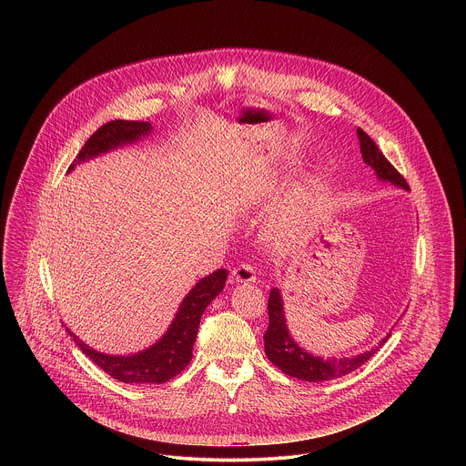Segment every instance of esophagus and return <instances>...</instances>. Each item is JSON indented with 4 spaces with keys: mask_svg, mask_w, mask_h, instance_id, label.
Returning a JSON list of instances; mask_svg holds the SVG:
<instances>
[{
    "mask_svg": "<svg viewBox=\"0 0 466 466\" xmlns=\"http://www.w3.org/2000/svg\"><path fill=\"white\" fill-rule=\"evenodd\" d=\"M257 279V268L249 264L235 267L231 272V281L233 283H251Z\"/></svg>",
    "mask_w": 466,
    "mask_h": 466,
    "instance_id": "obj_1",
    "label": "esophagus"
}]
</instances>
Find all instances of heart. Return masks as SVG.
Wrapping results in <instances>:
<instances>
[{
	"label": "heart",
	"mask_w": 466,
	"mask_h": 466,
	"mask_svg": "<svg viewBox=\"0 0 466 466\" xmlns=\"http://www.w3.org/2000/svg\"><path fill=\"white\" fill-rule=\"evenodd\" d=\"M314 218V198H305L299 202V206L294 209V213L279 222L276 228V238L283 244L298 242L307 228V224Z\"/></svg>",
	"instance_id": "heart-1"
}]
</instances>
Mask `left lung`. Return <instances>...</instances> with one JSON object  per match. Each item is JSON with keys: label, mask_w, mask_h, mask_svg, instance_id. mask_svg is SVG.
I'll return each instance as SVG.
<instances>
[{"label": "left lung", "mask_w": 466, "mask_h": 466, "mask_svg": "<svg viewBox=\"0 0 466 466\" xmlns=\"http://www.w3.org/2000/svg\"><path fill=\"white\" fill-rule=\"evenodd\" d=\"M359 143H360V152L362 159L368 167H371L380 181L391 183L399 188L409 190L405 179L399 174V170L386 159V156L379 150L375 141L364 133L362 129H357ZM268 327H267L264 342H266L267 359L278 366L285 375L307 380V382H325V380H333L339 377H344L357 368H360L364 362H368L379 348L391 337V332L388 333L377 348L353 355V357H342V359H323L316 357L309 351H305L289 333L287 329V319L283 312V299L278 289H272L268 294Z\"/></svg>", "instance_id": "left-lung-1"}]
</instances>
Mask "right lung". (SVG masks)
Listing matches in <instances>:
<instances>
[{
    "instance_id": "1",
    "label": "right lung",
    "mask_w": 466,
    "mask_h": 466,
    "mask_svg": "<svg viewBox=\"0 0 466 466\" xmlns=\"http://www.w3.org/2000/svg\"><path fill=\"white\" fill-rule=\"evenodd\" d=\"M150 133L152 126L148 122L113 120L102 126L86 141L69 170H73L75 163H84L118 147L131 145ZM226 278L228 270L218 268L199 279L181 301L177 314L165 335L150 348L134 355L100 353L82 342L69 329H66V332L73 337L82 353H86L113 379L126 384H163L179 375L192 360V348L199 332L200 316L206 307L222 292Z\"/></svg>"
}]
</instances>
